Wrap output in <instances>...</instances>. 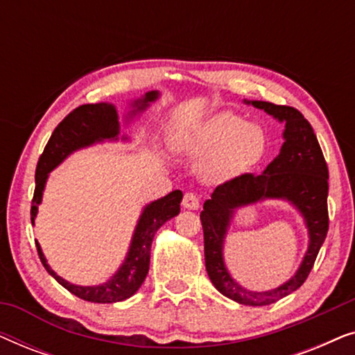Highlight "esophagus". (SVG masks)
<instances>
[{
  "label": "esophagus",
  "instance_id": "1",
  "mask_svg": "<svg viewBox=\"0 0 355 355\" xmlns=\"http://www.w3.org/2000/svg\"><path fill=\"white\" fill-rule=\"evenodd\" d=\"M182 207L187 208V210H197L200 207V198H198L196 193L187 192L182 198Z\"/></svg>",
  "mask_w": 355,
  "mask_h": 355
}]
</instances>
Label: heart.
I'll use <instances>...</instances> for the list:
<instances>
[{"mask_svg": "<svg viewBox=\"0 0 355 355\" xmlns=\"http://www.w3.org/2000/svg\"><path fill=\"white\" fill-rule=\"evenodd\" d=\"M182 148L203 159L200 174L208 182H227L254 168L266 148L265 132L234 113H220L182 139Z\"/></svg>", "mask_w": 355, "mask_h": 355, "instance_id": "heart-1", "label": "heart"}]
</instances>
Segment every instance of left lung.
<instances>
[{
    "mask_svg": "<svg viewBox=\"0 0 355 355\" xmlns=\"http://www.w3.org/2000/svg\"><path fill=\"white\" fill-rule=\"evenodd\" d=\"M245 103L254 105L279 123H284V144L278 157L259 176L242 174L218 186L203 203L200 220L205 241V266L213 286L237 304L261 307L278 302L299 289L313 268L328 232V166L317 135L300 111L268 101L245 100ZM266 198L288 200L298 208L309 230V249L293 279L276 290L257 293L242 288L232 278L222 259V247L236 208Z\"/></svg>",
    "mask_w": 355,
    "mask_h": 355,
    "instance_id": "1",
    "label": "left lung"
}]
</instances>
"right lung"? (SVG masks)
I'll use <instances>...</instances> for the list:
<instances>
[{"label":"right lung","mask_w":355,"mask_h":355,"mask_svg":"<svg viewBox=\"0 0 355 355\" xmlns=\"http://www.w3.org/2000/svg\"><path fill=\"white\" fill-rule=\"evenodd\" d=\"M158 98V92H148L142 98L135 100L132 111L129 116L132 118L137 113L147 110V106ZM119 139V119L118 111L111 103H95L82 105L74 111H71L64 119L58 124L53 130L50 140H48L45 150L40 155L35 169V192L32 198L31 220L32 225L35 221L38 205L43 197L48 174L55 169L58 164L64 162L76 150L90 147V145L103 142V140H118ZM128 140V137H123ZM182 192L173 191L158 200L145 205L142 215H140L137 226H135L132 241H130L129 252L119 270L111 276V279L98 286H76L69 281L62 279L50 268L48 261L43 255L42 247L37 242L38 257H40L43 266L69 293L84 299L87 302L95 304H113L129 299L130 295L137 293L140 286L147 278L150 266V249H152L153 236L159 227L168 220H171L181 211Z\"/></svg>","instance_id":"obj_1"}]
</instances>
